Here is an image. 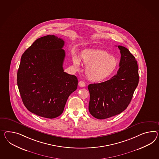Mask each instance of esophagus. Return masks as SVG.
<instances>
[{"instance_id": "34e87169", "label": "esophagus", "mask_w": 159, "mask_h": 159, "mask_svg": "<svg viewBox=\"0 0 159 159\" xmlns=\"http://www.w3.org/2000/svg\"><path fill=\"white\" fill-rule=\"evenodd\" d=\"M78 85H79V86L81 87V88H83V87H84L85 86V84L83 81H80L78 82Z\"/></svg>"}]
</instances>
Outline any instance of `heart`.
<instances>
[{
  "mask_svg": "<svg viewBox=\"0 0 159 159\" xmlns=\"http://www.w3.org/2000/svg\"><path fill=\"white\" fill-rule=\"evenodd\" d=\"M72 61L76 69L80 68L81 61L86 66V75L93 82L106 80L118 68L117 58L102 49H85L80 53V58L75 55L73 56Z\"/></svg>",
  "mask_w": 159,
  "mask_h": 159,
  "instance_id": "heart-1",
  "label": "heart"
}]
</instances>
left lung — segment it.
<instances>
[{
  "label": "left lung",
  "instance_id": "8db88e82",
  "mask_svg": "<svg viewBox=\"0 0 159 159\" xmlns=\"http://www.w3.org/2000/svg\"><path fill=\"white\" fill-rule=\"evenodd\" d=\"M118 47L121 57L117 74L108 81L88 85L89 111L98 119L114 116L126 110L139 84L137 61L127 48Z\"/></svg>",
  "mask_w": 159,
  "mask_h": 159
}]
</instances>
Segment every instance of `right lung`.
I'll list each match as a JSON object with an SVG mask.
<instances>
[{
    "instance_id": "obj_1",
    "label": "right lung",
    "mask_w": 159,
    "mask_h": 159,
    "mask_svg": "<svg viewBox=\"0 0 159 159\" xmlns=\"http://www.w3.org/2000/svg\"><path fill=\"white\" fill-rule=\"evenodd\" d=\"M65 41L54 35L37 39L22 54L17 85L28 110L53 119L63 112L67 98L77 88L76 76L64 72Z\"/></svg>"
}]
</instances>
